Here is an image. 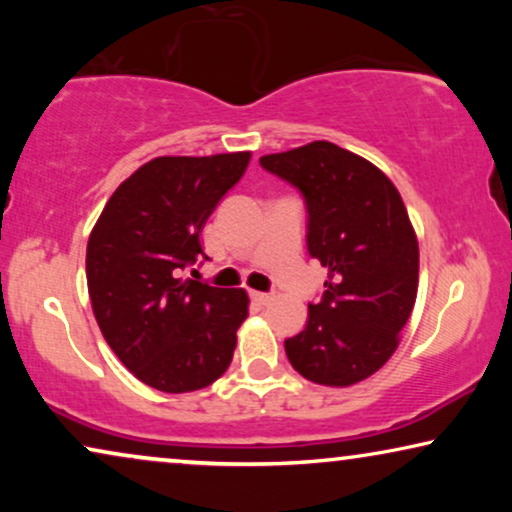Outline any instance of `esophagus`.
I'll list each match as a JSON object with an SVG mask.
<instances>
[{"label":"esophagus","mask_w":512,"mask_h":512,"mask_svg":"<svg viewBox=\"0 0 512 512\" xmlns=\"http://www.w3.org/2000/svg\"><path fill=\"white\" fill-rule=\"evenodd\" d=\"M251 298H254V303L258 305H268L272 300V293H261V291H251Z\"/></svg>","instance_id":"34e87169"}]
</instances>
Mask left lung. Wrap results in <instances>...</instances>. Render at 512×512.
<instances>
[{
    "label": "left lung",
    "instance_id": "1",
    "mask_svg": "<svg viewBox=\"0 0 512 512\" xmlns=\"http://www.w3.org/2000/svg\"><path fill=\"white\" fill-rule=\"evenodd\" d=\"M261 167L298 188L307 251L328 268L307 324L284 340L310 382L349 387L380 370L417 298L419 247L401 193L366 158L331 142L270 153Z\"/></svg>",
    "mask_w": 512,
    "mask_h": 512
}]
</instances>
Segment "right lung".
<instances>
[{"label": "right lung", "mask_w": 512, "mask_h": 512, "mask_svg": "<svg viewBox=\"0 0 512 512\" xmlns=\"http://www.w3.org/2000/svg\"><path fill=\"white\" fill-rule=\"evenodd\" d=\"M249 158H153L116 188L90 233L86 277L97 326L123 366L165 394L209 387L233 361L247 293L193 277L207 261L202 226Z\"/></svg>", "instance_id": "obj_1"}]
</instances>
